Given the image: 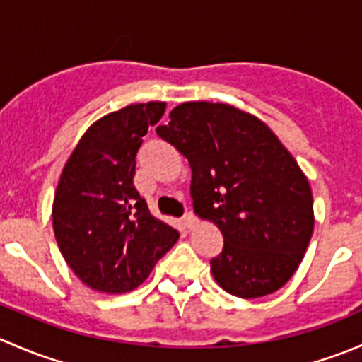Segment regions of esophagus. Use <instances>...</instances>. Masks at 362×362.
Masks as SVG:
<instances>
[{"instance_id":"obj_1","label":"esophagus","mask_w":362,"mask_h":362,"mask_svg":"<svg viewBox=\"0 0 362 362\" xmlns=\"http://www.w3.org/2000/svg\"><path fill=\"white\" fill-rule=\"evenodd\" d=\"M182 222H184L185 228L191 229V228H194L196 222H198V218H196L194 214H191V211H189V214L184 215V218H182Z\"/></svg>"}]
</instances>
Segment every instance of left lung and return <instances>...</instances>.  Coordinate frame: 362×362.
Listing matches in <instances>:
<instances>
[{"label": "left lung", "mask_w": 362, "mask_h": 362, "mask_svg": "<svg viewBox=\"0 0 362 362\" xmlns=\"http://www.w3.org/2000/svg\"><path fill=\"white\" fill-rule=\"evenodd\" d=\"M158 134L192 170L194 214L224 236L210 261L226 293L261 298L289 282L313 233L308 180L276 134L231 105L175 107Z\"/></svg>", "instance_id": "left-lung-1"}]
</instances>
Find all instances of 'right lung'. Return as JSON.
I'll list each match as a JSON object with an SVG mask.
<instances>
[{
  "mask_svg": "<svg viewBox=\"0 0 362 362\" xmlns=\"http://www.w3.org/2000/svg\"><path fill=\"white\" fill-rule=\"evenodd\" d=\"M163 101L129 105L101 117L80 138L61 173L52 224L64 261L90 289L122 294L136 289L178 233L152 217L134 189V168Z\"/></svg>",
  "mask_w": 362,
  "mask_h": 362,
  "instance_id": "1",
  "label": "right lung"
}]
</instances>
